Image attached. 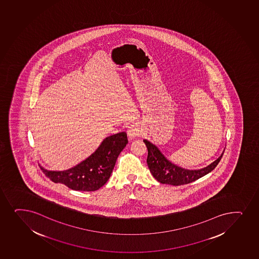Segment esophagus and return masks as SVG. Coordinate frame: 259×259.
Segmentation results:
<instances>
[{
  "instance_id": "obj_1",
  "label": "esophagus",
  "mask_w": 259,
  "mask_h": 259,
  "mask_svg": "<svg viewBox=\"0 0 259 259\" xmlns=\"http://www.w3.org/2000/svg\"><path fill=\"white\" fill-rule=\"evenodd\" d=\"M127 136L129 138V140H134L136 137H139L142 134V131L141 129L139 127V125H137L136 124H132L130 126H128L127 129Z\"/></svg>"
}]
</instances>
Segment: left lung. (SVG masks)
<instances>
[{
  "label": "left lung",
  "instance_id": "1",
  "mask_svg": "<svg viewBox=\"0 0 259 259\" xmlns=\"http://www.w3.org/2000/svg\"><path fill=\"white\" fill-rule=\"evenodd\" d=\"M144 142L148 150V157L146 162L151 175L159 183L173 186L192 183L202 178L205 175L208 174L217 166L224 153L223 151L214 162L202 169H188L170 162L168 158H166L165 156L160 151L157 146L148 140H144Z\"/></svg>",
  "mask_w": 259,
  "mask_h": 259
}]
</instances>
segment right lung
Returning <instances> with one entry per match:
<instances>
[{
  "label": "right lung",
  "instance_id": "1",
  "mask_svg": "<svg viewBox=\"0 0 259 259\" xmlns=\"http://www.w3.org/2000/svg\"><path fill=\"white\" fill-rule=\"evenodd\" d=\"M127 143L125 132L111 135L90 157L72 168L63 171L42 169L53 183H63L76 191H96L108 182L117 157Z\"/></svg>",
  "mask_w": 259,
  "mask_h": 259
}]
</instances>
